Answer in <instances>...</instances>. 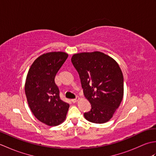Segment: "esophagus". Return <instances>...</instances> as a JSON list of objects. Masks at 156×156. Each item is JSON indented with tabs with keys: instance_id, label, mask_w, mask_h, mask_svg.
<instances>
[{
	"instance_id": "1",
	"label": "esophagus",
	"mask_w": 156,
	"mask_h": 156,
	"mask_svg": "<svg viewBox=\"0 0 156 156\" xmlns=\"http://www.w3.org/2000/svg\"><path fill=\"white\" fill-rule=\"evenodd\" d=\"M79 100H80V98H79L78 97H76V98L73 99V100H72V102H77Z\"/></svg>"
}]
</instances>
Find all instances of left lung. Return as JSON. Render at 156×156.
<instances>
[{
  "mask_svg": "<svg viewBox=\"0 0 156 156\" xmlns=\"http://www.w3.org/2000/svg\"><path fill=\"white\" fill-rule=\"evenodd\" d=\"M71 60L80 76L85 97L91 104L84 118L94 123L107 122L123 98V75L118 63L98 51L74 54Z\"/></svg>",
  "mask_w": 156,
  "mask_h": 156,
  "instance_id": "8db88e82",
  "label": "left lung"
}]
</instances>
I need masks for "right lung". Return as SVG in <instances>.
<instances>
[{
	"instance_id": "obj_1",
	"label": "right lung",
	"mask_w": 156,
	"mask_h": 156,
	"mask_svg": "<svg viewBox=\"0 0 156 156\" xmlns=\"http://www.w3.org/2000/svg\"><path fill=\"white\" fill-rule=\"evenodd\" d=\"M68 54L63 51L45 53L33 62L25 84L29 107L38 120L48 126H57L66 119L69 104L59 98L55 76Z\"/></svg>"
}]
</instances>
